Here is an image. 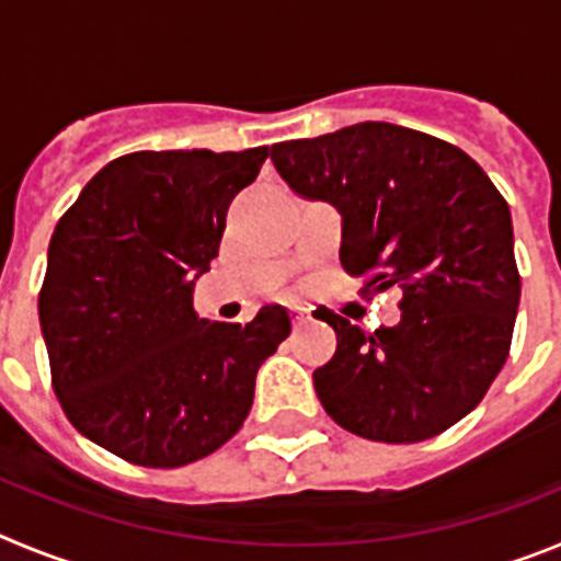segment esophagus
<instances>
[{
	"instance_id": "34e87169",
	"label": "esophagus",
	"mask_w": 561,
	"mask_h": 561,
	"mask_svg": "<svg viewBox=\"0 0 561 561\" xmlns=\"http://www.w3.org/2000/svg\"><path fill=\"white\" fill-rule=\"evenodd\" d=\"M306 323H309V314H306V311H300V314H295V329H304Z\"/></svg>"
}]
</instances>
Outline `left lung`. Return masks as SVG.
Returning a JSON list of instances; mask_svg holds the SVG:
<instances>
[{"label": "left lung", "mask_w": 561, "mask_h": 561, "mask_svg": "<svg viewBox=\"0 0 561 561\" xmlns=\"http://www.w3.org/2000/svg\"><path fill=\"white\" fill-rule=\"evenodd\" d=\"M277 173L342 216L340 264L365 291L401 289V320L374 334L314 314L336 351L314 370L325 413L348 433L415 444L472 413L508 359L519 306L512 213L453 142L356 123L272 146Z\"/></svg>", "instance_id": "obj_1"}]
</instances>
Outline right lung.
Returning a JSON list of instances; mask_svg holds the SVG:
<instances>
[{"mask_svg":"<svg viewBox=\"0 0 561 561\" xmlns=\"http://www.w3.org/2000/svg\"><path fill=\"white\" fill-rule=\"evenodd\" d=\"M270 148L134 151L87 182L49 238L38 320L69 424L148 469L216 453L241 430L284 306L202 320L193 277L219 255L227 207Z\"/></svg>","mask_w":561,"mask_h":561,"instance_id":"obj_1","label":"right lung"}]
</instances>
